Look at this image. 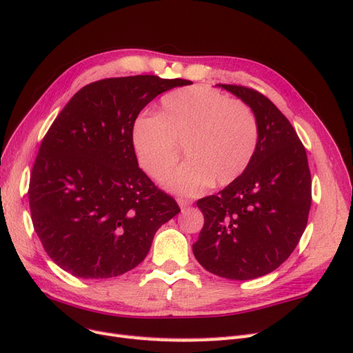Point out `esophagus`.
<instances>
[{
	"label": "esophagus",
	"instance_id": "1",
	"mask_svg": "<svg viewBox=\"0 0 353 353\" xmlns=\"http://www.w3.org/2000/svg\"><path fill=\"white\" fill-rule=\"evenodd\" d=\"M177 203H179L180 209H182V210H186L188 207L192 204V201H191V200H183V198H180V200H177Z\"/></svg>",
	"mask_w": 353,
	"mask_h": 353
}]
</instances>
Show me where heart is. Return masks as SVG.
I'll list each match as a JSON object with an SVG mask.
<instances>
[{"mask_svg": "<svg viewBox=\"0 0 353 353\" xmlns=\"http://www.w3.org/2000/svg\"><path fill=\"white\" fill-rule=\"evenodd\" d=\"M259 126L252 108L207 86L183 88L161 99L158 114H141L132 123L131 143L140 168L161 180L183 143L188 161L162 180L167 191L192 196L213 182L237 180L255 157Z\"/></svg>", "mask_w": 353, "mask_h": 353, "instance_id": "obj_1", "label": "heart"}]
</instances>
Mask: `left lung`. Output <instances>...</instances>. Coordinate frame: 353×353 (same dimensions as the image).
<instances>
[{
	"mask_svg": "<svg viewBox=\"0 0 353 353\" xmlns=\"http://www.w3.org/2000/svg\"><path fill=\"white\" fill-rule=\"evenodd\" d=\"M216 86L254 110L259 141L245 173L198 200L204 227L192 252L216 276L250 280L279 268L296 248L310 212L312 177L303 143L268 98L245 86Z\"/></svg>",
	"mask_w": 353,
	"mask_h": 353,
	"instance_id": "obj_1",
	"label": "left lung"
}]
</instances>
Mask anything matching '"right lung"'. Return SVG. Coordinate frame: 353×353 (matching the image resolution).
<instances>
[{"mask_svg":"<svg viewBox=\"0 0 353 353\" xmlns=\"http://www.w3.org/2000/svg\"><path fill=\"white\" fill-rule=\"evenodd\" d=\"M192 82L158 76L98 80L70 99L43 139L30 180L34 230L62 270L108 279L137 267L180 212L135 159L131 131L153 98Z\"/></svg>","mask_w":353,"mask_h":353,"instance_id":"right-lung-1","label":"right lung"}]
</instances>
